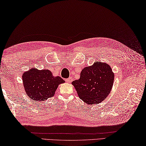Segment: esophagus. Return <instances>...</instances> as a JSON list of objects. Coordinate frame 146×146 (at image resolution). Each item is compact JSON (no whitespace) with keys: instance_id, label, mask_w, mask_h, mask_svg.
Returning <instances> with one entry per match:
<instances>
[{"instance_id":"obj_1","label":"esophagus","mask_w":146,"mask_h":146,"mask_svg":"<svg viewBox=\"0 0 146 146\" xmlns=\"http://www.w3.org/2000/svg\"><path fill=\"white\" fill-rule=\"evenodd\" d=\"M65 80H66V82H72V79L71 78V77H69V78L67 79H66Z\"/></svg>"}]
</instances>
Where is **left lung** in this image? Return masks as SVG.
<instances>
[{"label": "left lung", "mask_w": 146, "mask_h": 146, "mask_svg": "<svg viewBox=\"0 0 146 146\" xmlns=\"http://www.w3.org/2000/svg\"><path fill=\"white\" fill-rule=\"evenodd\" d=\"M114 75L108 64L96 62L86 67L80 73V79L72 82L80 99L88 104L100 103L109 94Z\"/></svg>", "instance_id": "8db88e82"}]
</instances>
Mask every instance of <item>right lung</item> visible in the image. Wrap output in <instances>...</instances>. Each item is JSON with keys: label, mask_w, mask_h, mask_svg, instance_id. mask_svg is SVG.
I'll list each match as a JSON object with an SVG mask.
<instances>
[{"label": "right lung", "mask_w": 146, "mask_h": 146, "mask_svg": "<svg viewBox=\"0 0 146 146\" xmlns=\"http://www.w3.org/2000/svg\"><path fill=\"white\" fill-rule=\"evenodd\" d=\"M22 81L27 96L35 100H45L53 97L59 84L65 82L60 77H54L50 70L34 68L24 73Z\"/></svg>", "instance_id": "1"}]
</instances>
